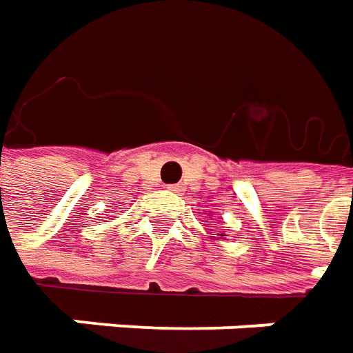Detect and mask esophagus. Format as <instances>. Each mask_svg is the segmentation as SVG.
Masks as SVG:
<instances>
[{
  "mask_svg": "<svg viewBox=\"0 0 353 353\" xmlns=\"http://www.w3.org/2000/svg\"><path fill=\"white\" fill-rule=\"evenodd\" d=\"M167 190L172 192V194H179V192H181V186H167Z\"/></svg>",
  "mask_w": 353,
  "mask_h": 353,
  "instance_id": "34e87169",
  "label": "esophagus"
}]
</instances>
